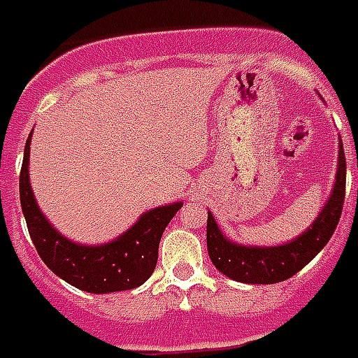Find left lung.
<instances>
[{
	"label": "left lung",
	"mask_w": 358,
	"mask_h": 358,
	"mask_svg": "<svg viewBox=\"0 0 358 358\" xmlns=\"http://www.w3.org/2000/svg\"><path fill=\"white\" fill-rule=\"evenodd\" d=\"M345 200V155L342 139L338 152V171L329 201L321 213L311 222V228L300 234L296 240L278 247H245L234 243L222 236L217 220L208 211V252L213 266L227 278L252 285L281 283L292 278L303 266L315 259L317 252L329 243L340 217Z\"/></svg>",
	"instance_id": "left-lung-1"
}]
</instances>
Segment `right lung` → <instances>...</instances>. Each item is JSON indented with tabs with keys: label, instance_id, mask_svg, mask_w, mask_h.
<instances>
[{
	"label": "right lung",
	"instance_id": "obj_1",
	"mask_svg": "<svg viewBox=\"0 0 358 358\" xmlns=\"http://www.w3.org/2000/svg\"><path fill=\"white\" fill-rule=\"evenodd\" d=\"M29 134L20 169V206L29 238L45 264L66 283L80 291L106 294L130 291L143 285L157 268L158 243L169 220L181 209V201L155 208L117 240L103 245H80L56 230L37 206L29 187Z\"/></svg>",
	"mask_w": 358,
	"mask_h": 358
}]
</instances>
